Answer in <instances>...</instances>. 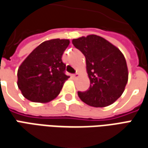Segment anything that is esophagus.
<instances>
[{
	"label": "esophagus",
	"mask_w": 148,
	"mask_h": 148,
	"mask_svg": "<svg viewBox=\"0 0 148 148\" xmlns=\"http://www.w3.org/2000/svg\"><path fill=\"white\" fill-rule=\"evenodd\" d=\"M79 76H80L79 73H76V74H73V75H72V77H73V78H77Z\"/></svg>",
	"instance_id": "obj_1"
}]
</instances>
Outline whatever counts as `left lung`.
Wrapping results in <instances>:
<instances>
[{"mask_svg": "<svg viewBox=\"0 0 148 148\" xmlns=\"http://www.w3.org/2000/svg\"><path fill=\"white\" fill-rule=\"evenodd\" d=\"M84 54L90 87L78 92L82 101L93 107H105L119 99L128 80L127 61L118 47L95 34L72 40Z\"/></svg>", "mask_w": 148, "mask_h": 148, "instance_id": "obj_1", "label": "left lung"}]
</instances>
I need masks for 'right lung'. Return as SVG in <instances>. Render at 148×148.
I'll use <instances>...</instances> for the list:
<instances>
[{"label": "right lung", "mask_w": 148, "mask_h": 148, "mask_svg": "<svg viewBox=\"0 0 148 148\" xmlns=\"http://www.w3.org/2000/svg\"><path fill=\"white\" fill-rule=\"evenodd\" d=\"M68 39H51L38 45L29 54L18 71V86L22 95L34 102L46 103L60 94L69 76L62 56Z\"/></svg>", "instance_id": "add662e5"}]
</instances>
